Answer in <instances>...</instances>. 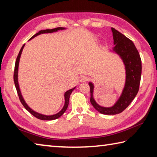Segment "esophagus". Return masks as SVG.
<instances>
[{
  "mask_svg": "<svg viewBox=\"0 0 157 157\" xmlns=\"http://www.w3.org/2000/svg\"><path fill=\"white\" fill-rule=\"evenodd\" d=\"M88 77L86 76V75H82L80 77V78H79V81H80L81 82H86L87 81H88Z\"/></svg>",
  "mask_w": 157,
  "mask_h": 157,
  "instance_id": "1",
  "label": "esophagus"
}]
</instances>
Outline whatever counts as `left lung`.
<instances>
[{
    "label": "left lung",
    "instance_id": "1",
    "mask_svg": "<svg viewBox=\"0 0 157 157\" xmlns=\"http://www.w3.org/2000/svg\"><path fill=\"white\" fill-rule=\"evenodd\" d=\"M111 31L114 47L110 51L115 52L121 58L125 69V83L122 94L112 107H102L98 104L94 98V84L91 82L89 83L91 105L98 112L105 115L120 113L130 105L139 91L142 70L141 59L134 43L116 29L111 28Z\"/></svg>",
    "mask_w": 157,
    "mask_h": 157
}]
</instances>
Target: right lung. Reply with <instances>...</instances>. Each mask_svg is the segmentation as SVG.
Listing matches in <instances>:
<instances>
[{
    "instance_id": "obj_1",
    "label": "right lung",
    "mask_w": 157,
    "mask_h": 157,
    "mask_svg": "<svg viewBox=\"0 0 157 157\" xmlns=\"http://www.w3.org/2000/svg\"><path fill=\"white\" fill-rule=\"evenodd\" d=\"M65 28H54V29H48V30H40L39 33H37L36 34H34V36H33L30 39V40H31L32 39L34 38V37L39 35L41 34H45V33H55V32H57L58 30H65ZM25 46V44H23V46L21 47V48L19 51V53H18L17 60H16V63H15V67H14V84L16 86V89H17V91L18 93V97H19V100L21 101V102L22 103V105H23V107L25 108V109L28 111L32 115H33L34 117H36V118L40 119V120H43V121H52V120H55L58 118H59L60 116H62L63 115V113L65 112L66 110L67 109L68 106V102H69V98H70V95L71 94V93L73 92L74 89L76 88L74 87V88L68 90L67 91L65 92L64 94V100H65V102H64V105H63V108L62 109V110L59 112L57 113L56 114H54V115H50V116H47V115H44V114L39 113L36 111H34L33 109L29 107V106L27 105V103L25 102V101L23 98L22 94H21V90H20V87H19V84H18V65H19V61H20V58H21V53H22L23 48Z\"/></svg>"
}]
</instances>
